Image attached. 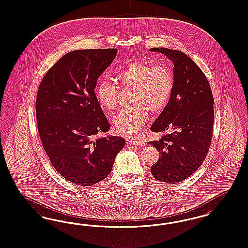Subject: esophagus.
I'll list each match as a JSON object with an SVG mask.
<instances>
[{
	"mask_svg": "<svg viewBox=\"0 0 248 248\" xmlns=\"http://www.w3.org/2000/svg\"><path fill=\"white\" fill-rule=\"evenodd\" d=\"M128 143H130V144H135V145H138V146H143V145H144V143H143L142 141H140L139 139L129 140V141H128Z\"/></svg>",
	"mask_w": 248,
	"mask_h": 248,
	"instance_id": "obj_1",
	"label": "esophagus"
}]
</instances>
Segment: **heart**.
I'll use <instances>...</instances> for the list:
<instances>
[{
    "label": "heart",
    "instance_id": "1",
    "mask_svg": "<svg viewBox=\"0 0 248 248\" xmlns=\"http://www.w3.org/2000/svg\"><path fill=\"white\" fill-rule=\"evenodd\" d=\"M116 81L121 88L134 91L132 104L135 107L115 114L114 128L119 135L133 137L147 121V110L159 113L168 105L174 86L173 73L163 63L135 61L118 71ZM95 95L105 111L113 112L118 107L119 88L109 80L103 79L98 83Z\"/></svg>",
    "mask_w": 248,
    "mask_h": 248
}]
</instances>
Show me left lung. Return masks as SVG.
Wrapping results in <instances>:
<instances>
[{"label":"left lung","mask_w":248,"mask_h":248,"mask_svg":"<svg viewBox=\"0 0 248 248\" xmlns=\"http://www.w3.org/2000/svg\"><path fill=\"white\" fill-rule=\"evenodd\" d=\"M151 51L173 62V93L168 105L151 126L164 134L150 142L160 153L151 166L156 180L175 184L192 175L203 164L213 136L214 97L203 71L186 53L163 47Z\"/></svg>","instance_id":"1"}]
</instances>
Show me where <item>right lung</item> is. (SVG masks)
<instances>
[{
	"instance_id": "add662e5",
	"label": "right lung",
	"mask_w": 248,
	"mask_h": 248,
	"mask_svg": "<svg viewBox=\"0 0 248 248\" xmlns=\"http://www.w3.org/2000/svg\"><path fill=\"white\" fill-rule=\"evenodd\" d=\"M116 54V49L67 53L47 71L38 88L36 120L44 149L55 170L78 186L106 178L125 144L122 137L95 138L111 124L94 88Z\"/></svg>"
}]
</instances>
